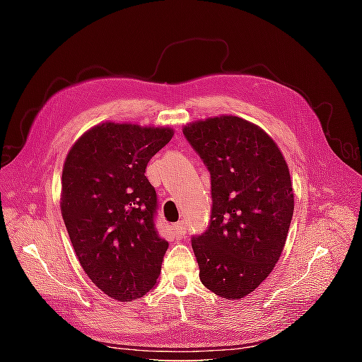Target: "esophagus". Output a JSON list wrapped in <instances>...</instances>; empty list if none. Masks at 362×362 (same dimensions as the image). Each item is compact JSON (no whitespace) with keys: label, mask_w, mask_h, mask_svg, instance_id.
Masks as SVG:
<instances>
[{"label":"esophagus","mask_w":362,"mask_h":362,"mask_svg":"<svg viewBox=\"0 0 362 362\" xmlns=\"http://www.w3.org/2000/svg\"><path fill=\"white\" fill-rule=\"evenodd\" d=\"M185 234H187V226H185L184 222H180V223H175L173 225V235L177 238H182L185 237Z\"/></svg>","instance_id":"1"}]
</instances>
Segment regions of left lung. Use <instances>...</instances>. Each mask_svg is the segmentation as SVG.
I'll return each instance as SVG.
<instances>
[{"instance_id": "left-lung-1", "label": "left lung", "mask_w": 362, "mask_h": 362, "mask_svg": "<svg viewBox=\"0 0 362 362\" xmlns=\"http://www.w3.org/2000/svg\"><path fill=\"white\" fill-rule=\"evenodd\" d=\"M211 175V218L192 238L199 278L214 294L242 299L278 262L290 229L294 193L290 170L258 125L223 115L182 128Z\"/></svg>"}]
</instances>
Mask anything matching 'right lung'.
I'll list each match as a JSON object with an SVG mask.
<instances>
[{"instance_id":"right-lung-1","label":"right lung","mask_w":362,"mask_h":362,"mask_svg":"<svg viewBox=\"0 0 362 362\" xmlns=\"http://www.w3.org/2000/svg\"><path fill=\"white\" fill-rule=\"evenodd\" d=\"M169 127L104 122L75 141L63 164L60 208L86 275L129 302L157 286L169 243L158 235L157 193L145 170Z\"/></svg>"}]
</instances>
